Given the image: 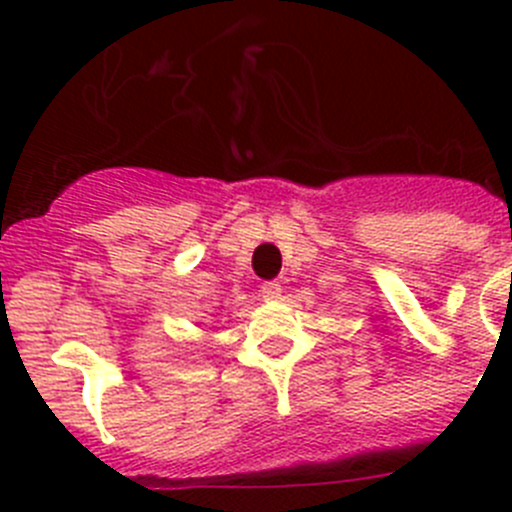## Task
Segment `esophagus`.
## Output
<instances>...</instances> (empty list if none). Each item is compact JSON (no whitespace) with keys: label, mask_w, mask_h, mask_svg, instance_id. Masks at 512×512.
I'll list each match as a JSON object with an SVG mask.
<instances>
[{"label":"esophagus","mask_w":512,"mask_h":512,"mask_svg":"<svg viewBox=\"0 0 512 512\" xmlns=\"http://www.w3.org/2000/svg\"><path fill=\"white\" fill-rule=\"evenodd\" d=\"M260 294L265 299H270V302H272V299H280L282 297V285H280V282H265V285L260 287Z\"/></svg>","instance_id":"esophagus-1"}]
</instances>
